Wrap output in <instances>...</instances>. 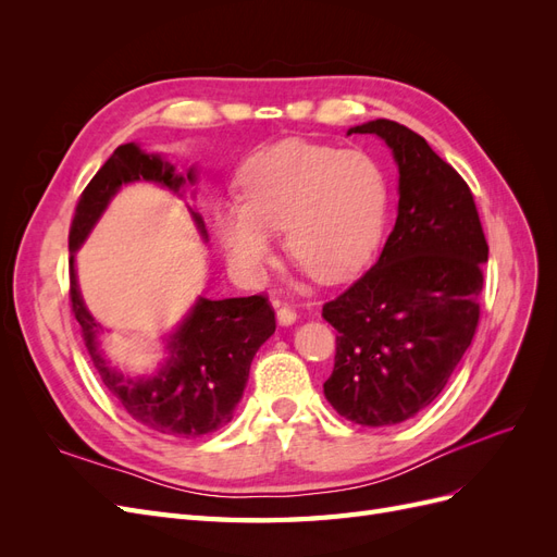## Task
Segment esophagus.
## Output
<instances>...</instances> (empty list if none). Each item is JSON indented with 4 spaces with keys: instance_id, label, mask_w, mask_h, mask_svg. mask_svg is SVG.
Returning <instances> with one entry per match:
<instances>
[{
    "instance_id": "esophagus-1",
    "label": "esophagus",
    "mask_w": 557,
    "mask_h": 557,
    "mask_svg": "<svg viewBox=\"0 0 557 557\" xmlns=\"http://www.w3.org/2000/svg\"><path fill=\"white\" fill-rule=\"evenodd\" d=\"M276 320L281 325H293L295 320H297V313L290 309V307H281L278 311H276Z\"/></svg>"
}]
</instances>
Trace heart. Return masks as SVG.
<instances>
[{"instance_id": "b5f03b06", "label": "heart", "mask_w": 557, "mask_h": 557, "mask_svg": "<svg viewBox=\"0 0 557 557\" xmlns=\"http://www.w3.org/2000/svg\"><path fill=\"white\" fill-rule=\"evenodd\" d=\"M242 199H221L213 225L230 269L246 283L262 281L276 260V232L309 272L339 283L379 250L391 181L364 150L285 139L246 160Z\"/></svg>"}]
</instances>
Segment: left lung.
Returning <instances> with one entry per match:
<instances>
[{"label": "left lung", "instance_id": "obj_1", "mask_svg": "<svg viewBox=\"0 0 557 557\" xmlns=\"http://www.w3.org/2000/svg\"><path fill=\"white\" fill-rule=\"evenodd\" d=\"M348 134L393 150L399 205L376 264L323 307L339 332L323 391L346 420L387 428L440 397L474 339L487 244L469 185L420 134L385 117Z\"/></svg>", "mask_w": 557, "mask_h": 557}]
</instances>
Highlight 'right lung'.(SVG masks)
I'll list each match as a JSON object with an SVG mask.
<instances>
[{
  "label": "right lung",
  "instance_id": "1",
  "mask_svg": "<svg viewBox=\"0 0 557 557\" xmlns=\"http://www.w3.org/2000/svg\"><path fill=\"white\" fill-rule=\"evenodd\" d=\"M148 181L183 197L185 185H195L197 170L178 174L176 166L160 153H146L139 144H123L113 150L88 188L83 190L70 232V297L83 330V342L109 393L121 407L146 425L178 440H197L227 425L244 397L250 362L258 348L274 334L276 318L262 295L207 299L199 297L193 309L164 336L166 358L153 374L127 376L107 362L97 323L81 297L76 278V250L88 239L99 218L117 190L127 183ZM193 221L209 239L205 221L190 209Z\"/></svg>",
  "mask_w": 557,
  "mask_h": 557
}]
</instances>
